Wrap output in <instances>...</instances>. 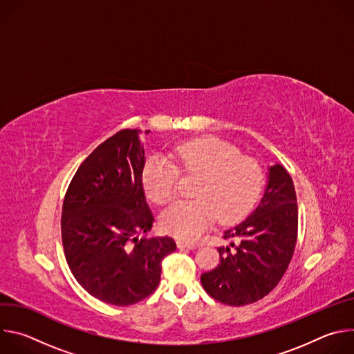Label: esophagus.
I'll use <instances>...</instances> for the list:
<instances>
[{"label": "esophagus", "instance_id": "34e87169", "mask_svg": "<svg viewBox=\"0 0 354 354\" xmlns=\"http://www.w3.org/2000/svg\"><path fill=\"white\" fill-rule=\"evenodd\" d=\"M176 245L179 249H196L197 248L196 243H190V242H185V241H178Z\"/></svg>", "mask_w": 354, "mask_h": 354}]
</instances>
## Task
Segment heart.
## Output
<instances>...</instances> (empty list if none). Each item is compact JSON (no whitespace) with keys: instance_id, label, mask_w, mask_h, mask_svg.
I'll use <instances>...</instances> for the list:
<instances>
[{"instance_id":"1","label":"heart","mask_w":354,"mask_h":354,"mask_svg":"<svg viewBox=\"0 0 354 354\" xmlns=\"http://www.w3.org/2000/svg\"><path fill=\"white\" fill-rule=\"evenodd\" d=\"M179 171L197 176L192 200L169 207L161 217L165 232L196 241L216 220L231 225L245 218L255 207L265 186L261 164L241 156V151L217 137L193 138L175 147L171 160L153 156L142 168L147 196L167 206L178 196Z\"/></svg>"}]
</instances>
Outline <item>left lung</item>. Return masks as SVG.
<instances>
[{"instance_id":"8db88e82","label":"left lung","mask_w":354,"mask_h":354,"mask_svg":"<svg viewBox=\"0 0 354 354\" xmlns=\"http://www.w3.org/2000/svg\"><path fill=\"white\" fill-rule=\"evenodd\" d=\"M259 206L224 232L230 246L218 248L220 265L203 273L201 286L214 299L241 307L268 295L281 280L294 254L298 230L297 196L291 176L276 164Z\"/></svg>"}]
</instances>
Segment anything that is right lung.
<instances>
[{
  "mask_svg": "<svg viewBox=\"0 0 354 354\" xmlns=\"http://www.w3.org/2000/svg\"><path fill=\"white\" fill-rule=\"evenodd\" d=\"M140 134L120 130L92 151L71 179L62 214L71 273L92 297L119 307L156 291L162 259L176 249L169 236H140L154 223L142 189Z\"/></svg>",
  "mask_w": 354,
  "mask_h": 354,
  "instance_id": "obj_1",
  "label": "right lung"
}]
</instances>
